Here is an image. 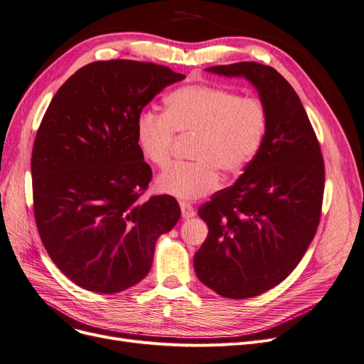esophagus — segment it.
<instances>
[{
	"mask_svg": "<svg viewBox=\"0 0 364 364\" xmlns=\"http://www.w3.org/2000/svg\"><path fill=\"white\" fill-rule=\"evenodd\" d=\"M179 206H181V210H182V218H183V220H190V218L196 216V209L190 205V203L181 201Z\"/></svg>",
	"mask_w": 364,
	"mask_h": 364,
	"instance_id": "esophagus-1",
	"label": "esophagus"
}]
</instances>
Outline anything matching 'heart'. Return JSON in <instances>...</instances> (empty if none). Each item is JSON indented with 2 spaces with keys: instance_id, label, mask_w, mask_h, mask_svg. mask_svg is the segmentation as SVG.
Returning <instances> with one entry per match:
<instances>
[{
  "instance_id": "b5f03b06",
  "label": "heart",
  "mask_w": 364,
  "mask_h": 364,
  "mask_svg": "<svg viewBox=\"0 0 364 364\" xmlns=\"http://www.w3.org/2000/svg\"><path fill=\"white\" fill-rule=\"evenodd\" d=\"M267 109L257 97L212 85H188L164 98V113L144 112L136 125L141 155L156 167H166L178 136H193V163L170 166L156 179L158 191L179 200H196L220 183L218 170L236 174L263 146Z\"/></svg>"
}]
</instances>
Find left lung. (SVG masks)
I'll use <instances>...</instances> for the list:
<instances>
[{"instance_id":"left-lung-1","label":"left lung","mask_w":364,"mask_h":364,"mask_svg":"<svg viewBox=\"0 0 364 364\" xmlns=\"http://www.w3.org/2000/svg\"><path fill=\"white\" fill-rule=\"evenodd\" d=\"M245 77L267 109L263 146L242 176L198 215L209 227L194 255L197 278L227 299H248L281 284L316 232L324 193V159L293 86L258 63L206 68Z\"/></svg>"}]
</instances>
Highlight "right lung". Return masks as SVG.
Segmentation results:
<instances>
[{"mask_svg":"<svg viewBox=\"0 0 364 364\" xmlns=\"http://www.w3.org/2000/svg\"><path fill=\"white\" fill-rule=\"evenodd\" d=\"M183 79L154 63H91L43 116L31 156L36 224L58 269L88 291L113 294L140 282L156 239L179 221L171 196L141 200L152 170L136 125L158 92Z\"/></svg>","mask_w":364,"mask_h":364,"instance_id":"right-lung-1","label":"right lung"}]
</instances>
